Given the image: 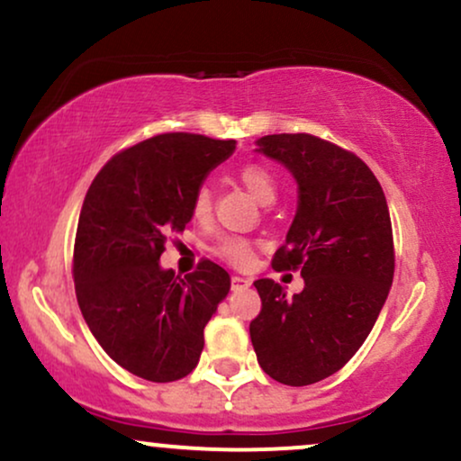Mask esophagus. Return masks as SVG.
I'll list each match as a JSON object with an SVG mask.
<instances>
[{"label": "esophagus", "mask_w": 461, "mask_h": 461, "mask_svg": "<svg viewBox=\"0 0 461 461\" xmlns=\"http://www.w3.org/2000/svg\"><path fill=\"white\" fill-rule=\"evenodd\" d=\"M250 283H253V281H250V278H247V276H231V287H234V289H244V287H249Z\"/></svg>", "instance_id": "1"}]
</instances>
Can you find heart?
<instances>
[{"label": "heart", "instance_id": "b5f03b06", "mask_svg": "<svg viewBox=\"0 0 461 461\" xmlns=\"http://www.w3.org/2000/svg\"><path fill=\"white\" fill-rule=\"evenodd\" d=\"M240 180L244 183L250 194L261 203H270L276 197V180H274L272 172L267 167L259 166V163H247L240 167ZM212 212V191L208 185H200L195 189L194 200H191V214L195 221H206ZM217 253L225 261L234 266H249L253 259V242L247 238L238 236H225L221 238L217 244Z\"/></svg>", "mask_w": 461, "mask_h": 461}]
</instances>
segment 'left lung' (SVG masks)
Listing matches in <instances>:
<instances>
[{
    "label": "left lung",
    "instance_id": "obj_1",
    "mask_svg": "<svg viewBox=\"0 0 461 461\" xmlns=\"http://www.w3.org/2000/svg\"><path fill=\"white\" fill-rule=\"evenodd\" d=\"M258 150L298 183V211L274 270H300L304 289L285 298L255 281L261 312L250 342L261 370L302 387L342 368L375 328L393 281V234L385 194L357 155L311 133H274Z\"/></svg>",
    "mask_w": 461,
    "mask_h": 461
}]
</instances>
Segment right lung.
<instances>
[{"label":"right lung","mask_w":461,"mask_h":461,"mask_svg":"<svg viewBox=\"0 0 461 461\" xmlns=\"http://www.w3.org/2000/svg\"><path fill=\"white\" fill-rule=\"evenodd\" d=\"M236 140L161 133L116 153L93 178L74 242V285L91 334L121 368L153 383L187 376L203 328L230 294L211 259L180 278L159 266L191 200Z\"/></svg>","instance_id":"add662e5"}]
</instances>
